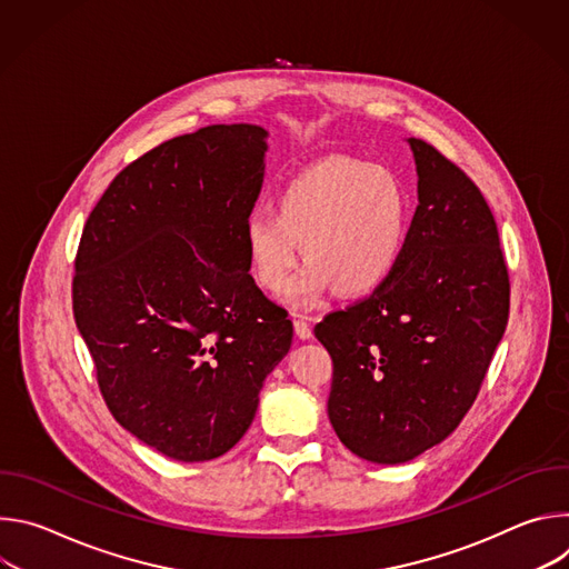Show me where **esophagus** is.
<instances>
[{"label": "esophagus", "instance_id": "esophagus-1", "mask_svg": "<svg viewBox=\"0 0 569 569\" xmlns=\"http://www.w3.org/2000/svg\"><path fill=\"white\" fill-rule=\"evenodd\" d=\"M295 333L299 336V340H310V338H312V329H310L308 319L295 317Z\"/></svg>", "mask_w": 569, "mask_h": 569}]
</instances>
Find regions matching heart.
I'll list each match as a JSON object with an SVG mask.
<instances>
[{
  "label": "heart",
  "instance_id": "1",
  "mask_svg": "<svg viewBox=\"0 0 569 569\" xmlns=\"http://www.w3.org/2000/svg\"><path fill=\"white\" fill-rule=\"evenodd\" d=\"M412 202L389 169L353 157L321 159L295 173L274 198V213L254 209L246 227L257 283L283 290L300 248L309 263L286 299L312 306L336 288L347 297L378 290L408 246Z\"/></svg>",
  "mask_w": 569,
  "mask_h": 569
}]
</instances>
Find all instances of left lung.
I'll use <instances>...</instances> for the list:
<instances>
[{
  "label": "left lung",
  "instance_id": "8db88e82",
  "mask_svg": "<svg viewBox=\"0 0 569 569\" xmlns=\"http://www.w3.org/2000/svg\"><path fill=\"white\" fill-rule=\"evenodd\" d=\"M408 141L419 207L396 272L315 327L333 360L331 426L373 463L410 461L461 423L509 321L491 207L435 146Z\"/></svg>",
  "mask_w": 569,
  "mask_h": 569
}]
</instances>
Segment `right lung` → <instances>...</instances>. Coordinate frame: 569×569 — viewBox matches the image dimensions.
I'll return each instance as SVG.
<instances>
[{
    "label": "right lung",
    "mask_w": 569,
    "mask_h": 569,
    "mask_svg": "<svg viewBox=\"0 0 569 569\" xmlns=\"http://www.w3.org/2000/svg\"><path fill=\"white\" fill-rule=\"evenodd\" d=\"M266 139L261 126L218 123L159 143L112 180L80 236L73 319L108 410L178 461L240 441L292 345L242 242Z\"/></svg>",
    "instance_id": "add662e5"
}]
</instances>
